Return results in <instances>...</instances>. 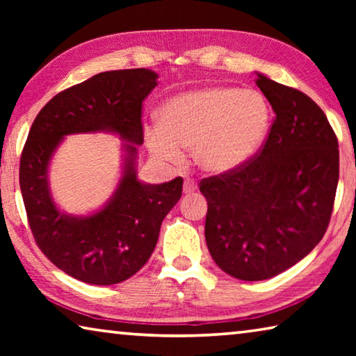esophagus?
<instances>
[{
    "instance_id": "obj_1",
    "label": "esophagus",
    "mask_w": 356,
    "mask_h": 356,
    "mask_svg": "<svg viewBox=\"0 0 356 356\" xmlns=\"http://www.w3.org/2000/svg\"><path fill=\"white\" fill-rule=\"evenodd\" d=\"M197 190V184L195 182V180L191 179H186L184 182V193H186V195H190V193H195Z\"/></svg>"
}]
</instances>
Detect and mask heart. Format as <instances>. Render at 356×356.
<instances>
[{"mask_svg":"<svg viewBox=\"0 0 356 356\" xmlns=\"http://www.w3.org/2000/svg\"><path fill=\"white\" fill-rule=\"evenodd\" d=\"M272 108L264 94L232 86H202L168 99L159 124L146 125L144 143L155 159L180 163L182 149L209 174H226L248 163L267 140Z\"/></svg>","mask_w":356,"mask_h":356,"instance_id":"1","label":"heart"}]
</instances>
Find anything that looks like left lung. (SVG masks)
Returning <instances> with one entry per match:
<instances>
[{
  "label": "left lung",
  "instance_id": "left-lung-1",
  "mask_svg": "<svg viewBox=\"0 0 356 356\" xmlns=\"http://www.w3.org/2000/svg\"><path fill=\"white\" fill-rule=\"evenodd\" d=\"M275 120L254 159L204 179L206 242L215 264L242 281L286 272L316 248L333 212L339 150L314 100L256 72Z\"/></svg>",
  "mask_w": 356,
  "mask_h": 356
}]
</instances>
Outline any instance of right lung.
<instances>
[{
	"label": "right lung",
	"instance_id": "obj_1",
	"mask_svg": "<svg viewBox=\"0 0 356 356\" xmlns=\"http://www.w3.org/2000/svg\"><path fill=\"white\" fill-rule=\"evenodd\" d=\"M156 78L149 69L111 70L65 89L42 108L23 147L20 188L35 242L58 268L88 284H118L141 270L182 196V177L152 185L136 176L141 105ZM99 131L124 141L120 182L100 209L67 214L52 200L51 159L65 136Z\"/></svg>",
	"mask_w": 356,
	"mask_h": 356
}]
</instances>
